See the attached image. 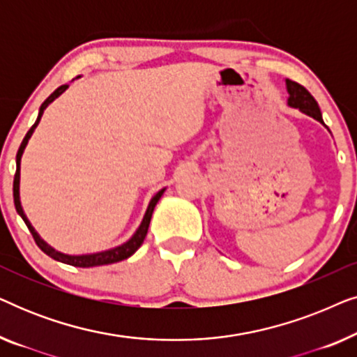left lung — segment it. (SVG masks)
<instances>
[{
    "instance_id": "left-lung-1",
    "label": "left lung",
    "mask_w": 357,
    "mask_h": 357,
    "mask_svg": "<svg viewBox=\"0 0 357 357\" xmlns=\"http://www.w3.org/2000/svg\"><path fill=\"white\" fill-rule=\"evenodd\" d=\"M286 89L287 94H289V97H287V105L299 109L302 114L312 116V119L320 121L321 125L326 126L324 119H321L319 104H317V100L312 97L310 92L307 91L304 86L297 84V82L291 79H286ZM326 128H328V126H326Z\"/></svg>"
}]
</instances>
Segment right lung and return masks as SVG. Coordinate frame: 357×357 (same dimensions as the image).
I'll list each match as a JSON object with an SVG mask.
<instances>
[{"label": "right lung", "instance_id": "add662e5", "mask_svg": "<svg viewBox=\"0 0 357 357\" xmlns=\"http://www.w3.org/2000/svg\"><path fill=\"white\" fill-rule=\"evenodd\" d=\"M77 77H81V76H77ZM77 77H76V79H77ZM68 87H70L68 84L60 86L56 91H53L52 94L47 97L45 102H43V104L40 105V109H38V115H37L36 123L31 126V130L27 131V135L24 136L21 146H19V151H17V154H16V175H14V183H13L14 206H16L17 214L22 218V221L26 222V226L29 227V231H31L33 241H36L38 248H40L43 253H47L48 257H52L53 260L66 263V265H71V266H77V268H91V266L110 265V263H116V261L126 260V258H130L141 247V243L144 242L146 234H148V227H149L151 218H153V211H154L155 204H158L160 197H162V195H164L165 188L159 190V192L155 193L153 198H151V202L148 204V209H146V213H144V216H143V221H141L139 227L136 229V232L128 238V241L121 243V245H116L114 248H109V250H102V252H96V253H86V255H68V253L58 252L52 245H48V243L43 241L40 236H38V232L36 231V229H33L31 221H29L27 216H26V213H24L22 204H21V193H19V185H21V159H22L24 149H26L29 139H31V136L33 135V131H36L37 125L40 123V119H42L43 112H45L47 107L50 105L52 102L56 99V97H60L63 92L68 89Z\"/></svg>", "mask_w": 357, "mask_h": 357}]
</instances>
